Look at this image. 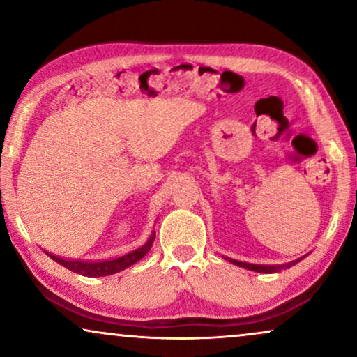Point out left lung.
<instances>
[{"label": "left lung", "mask_w": 357, "mask_h": 357, "mask_svg": "<svg viewBox=\"0 0 357 357\" xmlns=\"http://www.w3.org/2000/svg\"><path fill=\"white\" fill-rule=\"evenodd\" d=\"M302 258H304V257H302ZM302 258H297V260L291 261V263H284V265H253V263L237 261V260H232V258H227V260L231 261V263H234V265L245 268V270H252V271H257V273H278V271H281V270H287V268L294 266L297 261L302 260Z\"/></svg>", "instance_id": "1"}]
</instances>
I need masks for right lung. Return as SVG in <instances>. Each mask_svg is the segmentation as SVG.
<instances>
[{"label":"right lung","instance_id":"right-lung-1","mask_svg":"<svg viewBox=\"0 0 357 357\" xmlns=\"http://www.w3.org/2000/svg\"><path fill=\"white\" fill-rule=\"evenodd\" d=\"M155 238V234H151V237L148 238V242L143 243V245L135 248L125 255L116 257V258H110V260H104V261H79V260H65V258H60L56 255H50L52 260H55L56 263H60L65 268H68L70 271H75L77 275L82 276H89V278H99V276H109L114 275V273L123 271L126 268L135 265L136 261H139L146 253L151 250L153 247V242Z\"/></svg>","mask_w":357,"mask_h":357}]
</instances>
